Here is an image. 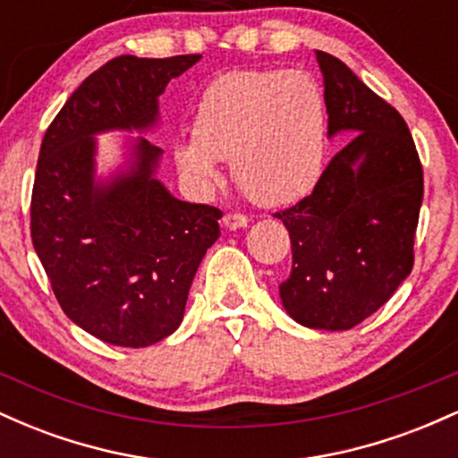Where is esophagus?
I'll return each instance as SVG.
<instances>
[{"mask_svg": "<svg viewBox=\"0 0 458 458\" xmlns=\"http://www.w3.org/2000/svg\"><path fill=\"white\" fill-rule=\"evenodd\" d=\"M247 224H250V219L245 217V215L241 213H228L224 215V225L228 230H241V228H247Z\"/></svg>", "mask_w": 458, "mask_h": 458, "instance_id": "esophagus-1", "label": "esophagus"}]
</instances>
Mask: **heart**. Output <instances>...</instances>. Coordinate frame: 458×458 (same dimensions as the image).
I'll return each instance as SVG.
<instances>
[{"label":"heart","instance_id":"b5f03b06","mask_svg":"<svg viewBox=\"0 0 458 458\" xmlns=\"http://www.w3.org/2000/svg\"><path fill=\"white\" fill-rule=\"evenodd\" d=\"M327 146L318 83L303 71H234L199 97L193 140H178L174 159L191 185H217L230 159L234 182L254 202L282 207L317 185Z\"/></svg>","mask_w":458,"mask_h":458}]
</instances>
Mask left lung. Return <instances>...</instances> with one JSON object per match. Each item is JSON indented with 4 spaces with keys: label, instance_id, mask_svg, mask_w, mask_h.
Returning a JSON list of instances; mask_svg holds the SVG:
<instances>
[{
    "label": "left lung",
    "instance_id": "obj_1",
    "mask_svg": "<svg viewBox=\"0 0 458 458\" xmlns=\"http://www.w3.org/2000/svg\"><path fill=\"white\" fill-rule=\"evenodd\" d=\"M317 60L327 138L353 140L308 198L276 213L293 247L280 299L303 327L343 331L375 314L411 273L424 181L403 115L338 57L317 51Z\"/></svg>",
    "mask_w": 458,
    "mask_h": 458
}]
</instances>
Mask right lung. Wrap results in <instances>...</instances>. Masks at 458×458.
Wrapping results in <instances>:
<instances>
[{
  "label": "right lung",
  "mask_w": 458,
  "mask_h": 458,
  "mask_svg": "<svg viewBox=\"0 0 458 458\" xmlns=\"http://www.w3.org/2000/svg\"><path fill=\"white\" fill-rule=\"evenodd\" d=\"M202 55H120L94 71L47 129L31 191V243L72 323L107 344L150 346L174 334L222 211L182 202L157 178L144 138L159 97ZM120 130L123 161L96 174V135Z\"/></svg>",
  "instance_id": "add662e5"
}]
</instances>
